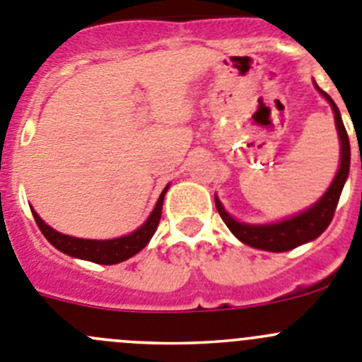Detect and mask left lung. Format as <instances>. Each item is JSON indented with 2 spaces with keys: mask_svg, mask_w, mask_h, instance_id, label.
<instances>
[{
  "mask_svg": "<svg viewBox=\"0 0 362 362\" xmlns=\"http://www.w3.org/2000/svg\"><path fill=\"white\" fill-rule=\"evenodd\" d=\"M318 90L329 100L330 107H332L337 134H339L341 164L339 170H337L336 178H334V182L330 184V187L327 189V192L323 194L322 200H320L318 204H314L313 207L307 209L302 214L295 216V218L275 223V225H245V223L235 221L234 218H230V214L225 212V209L219 204L218 198H214L216 209H218L219 216H221V219L225 221V225H227V227L230 228L232 234H234L239 241L245 243V245L253 246V248L259 250H268V252H288V250H293L296 248V246L303 245V243H309L313 241V239L318 238L320 234L325 232V228L329 227L330 221H332L337 202H339L341 197V191H343V185L344 182H346V177H349L350 171V141L349 134L344 130L339 109L336 107L332 98H330L325 90Z\"/></svg>",
  "mask_w": 362,
  "mask_h": 362,
  "instance_id": "1",
  "label": "left lung"
}]
</instances>
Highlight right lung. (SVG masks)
Wrapping results in <instances>:
<instances>
[{"instance_id":"right-lung-1","label":"right lung","mask_w":362,"mask_h":362,"mask_svg":"<svg viewBox=\"0 0 362 362\" xmlns=\"http://www.w3.org/2000/svg\"><path fill=\"white\" fill-rule=\"evenodd\" d=\"M168 191V187H164L162 194L158 197L157 205H155L153 212L150 214V218L146 219L143 227L137 228L135 232H132L130 235H124V238L117 239H109V241H93V239H78L71 238V235H64L60 232L53 230L52 227H48L42 219L39 218L35 211H32L33 218H35L37 227L40 228V232L44 234V238L48 239L57 250L67 253L71 257L86 259V261L96 262V264H117V262H123L127 259H130L132 255H135L137 252L144 248V246L150 243L151 235L155 234L158 227V221H160L162 214V202H164V194Z\"/></svg>"}]
</instances>
